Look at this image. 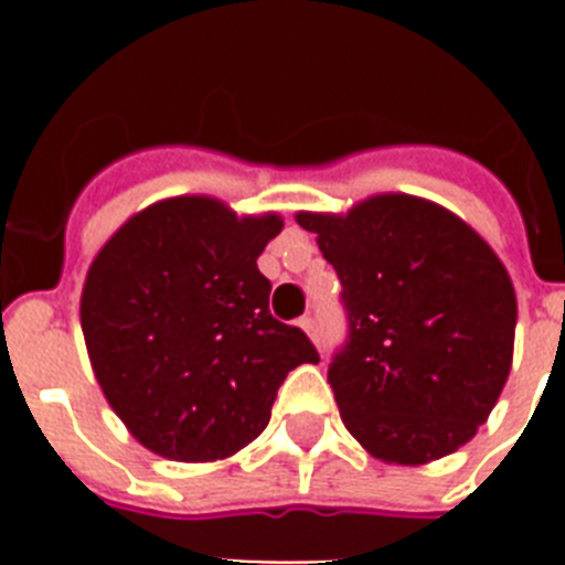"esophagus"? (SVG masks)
Masks as SVG:
<instances>
[{"label": "esophagus", "mask_w": 565, "mask_h": 565, "mask_svg": "<svg viewBox=\"0 0 565 565\" xmlns=\"http://www.w3.org/2000/svg\"><path fill=\"white\" fill-rule=\"evenodd\" d=\"M299 328H302V331H306L308 337L313 339V342H319V337H317V322H313V317H302V319H299Z\"/></svg>", "instance_id": "34e87169"}]
</instances>
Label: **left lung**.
<instances>
[{
    "instance_id": "8db88e82",
    "label": "left lung",
    "mask_w": 565,
    "mask_h": 565,
    "mask_svg": "<svg viewBox=\"0 0 565 565\" xmlns=\"http://www.w3.org/2000/svg\"><path fill=\"white\" fill-rule=\"evenodd\" d=\"M337 268L348 344L328 382L342 422L384 463L450 456L512 371L518 299L492 246L450 209L384 192L344 214L297 212Z\"/></svg>"
}]
</instances>
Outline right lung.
<instances>
[{"label":"right lung","mask_w":565,"mask_h":565,"mask_svg":"<svg viewBox=\"0 0 565 565\" xmlns=\"http://www.w3.org/2000/svg\"><path fill=\"white\" fill-rule=\"evenodd\" d=\"M277 212L209 194L135 212L89 263L82 331L104 398L129 436L169 461H221L266 430L277 387L319 353L268 311L263 248Z\"/></svg>","instance_id":"right-lung-1"}]
</instances>
